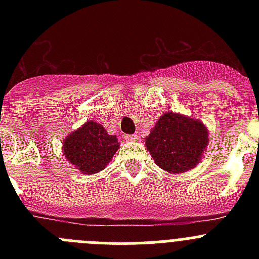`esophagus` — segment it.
<instances>
[{"mask_svg": "<svg viewBox=\"0 0 259 259\" xmlns=\"http://www.w3.org/2000/svg\"><path fill=\"white\" fill-rule=\"evenodd\" d=\"M124 139L127 141H136V140H139V136H137V135H127Z\"/></svg>", "mask_w": 259, "mask_h": 259, "instance_id": "1", "label": "esophagus"}]
</instances>
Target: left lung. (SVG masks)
I'll list each match as a JSON object with an SVG mask.
<instances>
[{
    "label": "left lung",
    "mask_w": 259,
    "mask_h": 259,
    "mask_svg": "<svg viewBox=\"0 0 259 259\" xmlns=\"http://www.w3.org/2000/svg\"><path fill=\"white\" fill-rule=\"evenodd\" d=\"M207 140L209 134L200 120L168 111L159 118L145 143L158 166L180 174L197 166Z\"/></svg>",
    "instance_id": "obj_1"
}]
</instances>
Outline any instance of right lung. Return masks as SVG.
I'll use <instances>...</instances> for the list:
<instances>
[{"instance_id":"obj_1","label":"right lung","mask_w":259,"mask_h":259,"mask_svg":"<svg viewBox=\"0 0 259 259\" xmlns=\"http://www.w3.org/2000/svg\"><path fill=\"white\" fill-rule=\"evenodd\" d=\"M118 148L116 136L107 135L98 123L87 122L66 137L63 153L76 168L89 175L104 170Z\"/></svg>"}]
</instances>
